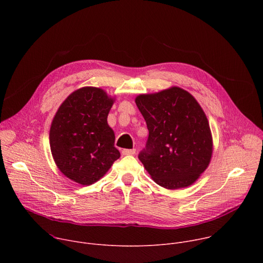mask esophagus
Segmentation results:
<instances>
[{"label": "esophagus", "mask_w": 263, "mask_h": 263, "mask_svg": "<svg viewBox=\"0 0 263 263\" xmlns=\"http://www.w3.org/2000/svg\"><path fill=\"white\" fill-rule=\"evenodd\" d=\"M136 152L135 148H131V149H128V148H125L122 151V154L123 155H134Z\"/></svg>", "instance_id": "esophagus-1"}]
</instances>
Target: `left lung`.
Masks as SVG:
<instances>
[{"instance_id":"8db88e82","label":"left lung","mask_w":263,"mask_h":263,"mask_svg":"<svg viewBox=\"0 0 263 263\" xmlns=\"http://www.w3.org/2000/svg\"><path fill=\"white\" fill-rule=\"evenodd\" d=\"M148 130L138 155L158 185L179 190L194 184L208 167L213 140L201 105L185 89L172 86L135 98Z\"/></svg>"}]
</instances>
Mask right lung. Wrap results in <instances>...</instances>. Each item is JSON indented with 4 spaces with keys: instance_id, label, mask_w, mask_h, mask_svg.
<instances>
[{
    "instance_id": "obj_1",
    "label": "right lung",
    "mask_w": 263,
    "mask_h": 263,
    "mask_svg": "<svg viewBox=\"0 0 263 263\" xmlns=\"http://www.w3.org/2000/svg\"><path fill=\"white\" fill-rule=\"evenodd\" d=\"M115 101L102 88L85 86L59 106L50 128V146L58 170L71 181L91 185L120 158L115 131L107 123Z\"/></svg>"
}]
</instances>
